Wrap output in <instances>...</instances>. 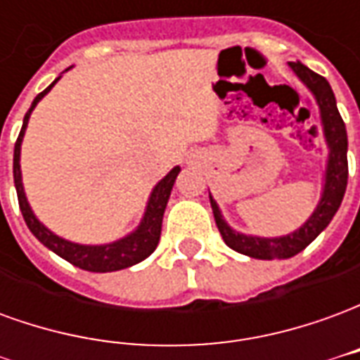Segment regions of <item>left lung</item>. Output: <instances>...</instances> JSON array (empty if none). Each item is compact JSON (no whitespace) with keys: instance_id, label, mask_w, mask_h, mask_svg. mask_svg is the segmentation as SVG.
<instances>
[{"instance_id":"1","label":"left lung","mask_w":360,"mask_h":360,"mask_svg":"<svg viewBox=\"0 0 360 360\" xmlns=\"http://www.w3.org/2000/svg\"><path fill=\"white\" fill-rule=\"evenodd\" d=\"M289 67L293 69V73L307 84V89L316 98L322 127H324V139L328 142V148H330L328 165H326L324 193H322L316 210L312 212V216L293 233L266 239V237H252V235H243L239 231H233L226 224V219L221 218L218 204L210 196L214 219H216V226H218L219 233L224 237L227 247L250 258H260V260L291 258L299 255L302 249H307L332 221L335 212L340 208L341 200H343L345 188H347V131H345V123H343L338 105H335V96H333L332 86L322 75L310 71L309 67L302 65L299 61H291Z\"/></svg>"}]
</instances>
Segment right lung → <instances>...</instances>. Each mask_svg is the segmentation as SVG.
I'll use <instances>...</instances> for the list:
<instances>
[{"instance_id": "right-lung-1", "label": "right lung", "mask_w": 360, "mask_h": 360, "mask_svg": "<svg viewBox=\"0 0 360 360\" xmlns=\"http://www.w3.org/2000/svg\"><path fill=\"white\" fill-rule=\"evenodd\" d=\"M59 81V77L51 82L48 89L36 96L34 102L30 105V110L25 115L22 121V129H20L19 139L15 142V154H13V179H15V188H17V198H19L20 212L22 218L27 221L28 229L32 231L38 241L42 243L44 247H48L53 250L58 257L65 258L67 262H71L73 266H79L82 270L89 271H115L129 268V266L139 264L144 258H148L158 247L160 235H162V219H164L165 206L172 195L173 183L179 175L181 167H173L172 172L165 175L164 179L158 183L152 195H150L148 206L144 212L141 226L134 229L133 233H129L123 239H119L115 243H108V245H77V243L65 241L56 233H51L48 227L38 221L30 206H28L27 196H25V188H22V177H20V142L27 131L28 117L36 108V103L42 100L44 96L48 94L51 86Z\"/></svg>"}]
</instances>
